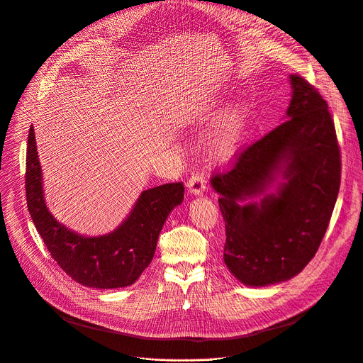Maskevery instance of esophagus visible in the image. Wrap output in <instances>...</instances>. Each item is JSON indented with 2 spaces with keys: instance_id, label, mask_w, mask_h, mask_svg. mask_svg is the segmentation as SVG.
Segmentation results:
<instances>
[{
  "instance_id": "esophagus-1",
  "label": "esophagus",
  "mask_w": 363,
  "mask_h": 363,
  "mask_svg": "<svg viewBox=\"0 0 363 363\" xmlns=\"http://www.w3.org/2000/svg\"><path fill=\"white\" fill-rule=\"evenodd\" d=\"M188 186V191L192 194V195H202L203 191H205V177L202 172H194L186 184Z\"/></svg>"
}]
</instances>
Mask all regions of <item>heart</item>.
<instances>
[{
    "mask_svg": "<svg viewBox=\"0 0 363 363\" xmlns=\"http://www.w3.org/2000/svg\"><path fill=\"white\" fill-rule=\"evenodd\" d=\"M247 115L240 106L230 109L214 133L205 142V152L213 161H228L240 146Z\"/></svg>",
    "mask_w": 363,
    "mask_h": 363,
    "instance_id": "obj_1",
    "label": "heart"
}]
</instances>
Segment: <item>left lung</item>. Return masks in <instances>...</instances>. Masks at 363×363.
Here are the masks:
<instances>
[{
    "label": "left lung",
    "instance_id": "1",
    "mask_svg": "<svg viewBox=\"0 0 363 363\" xmlns=\"http://www.w3.org/2000/svg\"><path fill=\"white\" fill-rule=\"evenodd\" d=\"M289 79L286 122L245 147L228 172L211 178L225 221L224 263L251 287L287 281L307 266L340 186V150L328 103L303 77Z\"/></svg>",
    "mask_w": 363,
    "mask_h": 363
}]
</instances>
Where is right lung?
Returning a JSON list of instances; mask_svg holds the SVG:
<instances>
[{"label": "right lung", "instance_id": "right-lung-1", "mask_svg": "<svg viewBox=\"0 0 363 363\" xmlns=\"http://www.w3.org/2000/svg\"><path fill=\"white\" fill-rule=\"evenodd\" d=\"M26 165L31 220L62 270L86 287L118 289L133 284L150 264L168 216L184 199L182 182L146 189L116 230L86 237L60 224L47 208L33 126L28 132Z\"/></svg>", "mask_w": 363, "mask_h": 363}]
</instances>
